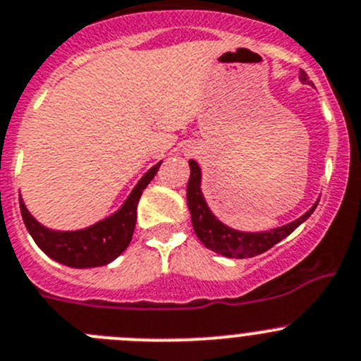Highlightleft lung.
Listing matches in <instances>:
<instances>
[{"mask_svg":"<svg viewBox=\"0 0 361 361\" xmlns=\"http://www.w3.org/2000/svg\"><path fill=\"white\" fill-rule=\"evenodd\" d=\"M300 80L303 85H312L305 71H300ZM190 170L191 175L190 180H188L186 198L195 234L205 248L212 250L223 257H228V259H246V257H255L267 252L281 239L293 234L301 223L307 221L319 204V202H315L312 209H308L303 216L287 223V225L278 226V228L266 230V232H243V230L226 226L225 223H221L212 214L207 202H205L204 193H202V171L197 161H190Z\"/></svg>","mask_w":361,"mask_h":361,"instance_id":"1","label":"left lung"}]
</instances>
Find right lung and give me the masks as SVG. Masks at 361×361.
<instances>
[{"label": "right lung", "instance_id": "right-lung-1", "mask_svg": "<svg viewBox=\"0 0 361 361\" xmlns=\"http://www.w3.org/2000/svg\"><path fill=\"white\" fill-rule=\"evenodd\" d=\"M161 163L154 164L145 175L133 188L131 195L126 198L118 211L108 218L94 223L92 226L81 230H53L37 221L32 212L26 209L23 198H19L23 221L28 228L30 235L40 250L49 259L75 267V269H88V267L106 266L113 262L116 257L129 246L136 225V207L143 190L149 186L154 175L159 170Z\"/></svg>", "mask_w": 361, "mask_h": 361}]
</instances>
